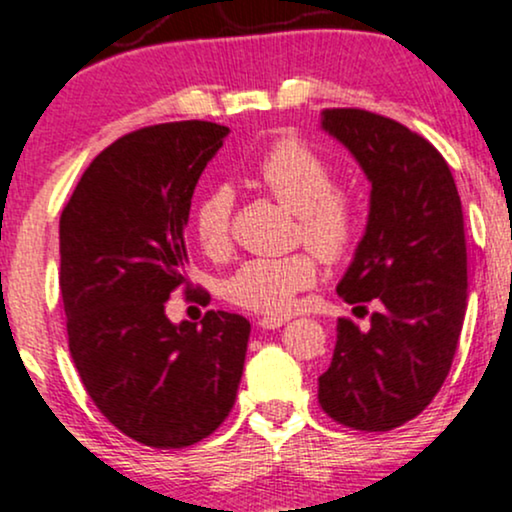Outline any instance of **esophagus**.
I'll return each instance as SVG.
<instances>
[{
	"instance_id": "esophagus-1",
	"label": "esophagus",
	"mask_w": 512,
	"mask_h": 512,
	"mask_svg": "<svg viewBox=\"0 0 512 512\" xmlns=\"http://www.w3.org/2000/svg\"><path fill=\"white\" fill-rule=\"evenodd\" d=\"M288 319H291V317H276V315H267V317H262L260 322H257V326H260V329H279V326L286 324Z\"/></svg>"
}]
</instances>
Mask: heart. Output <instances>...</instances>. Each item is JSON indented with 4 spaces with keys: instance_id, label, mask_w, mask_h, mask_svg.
Listing matches in <instances>:
<instances>
[{
    "instance_id": "obj_1",
    "label": "heart",
    "mask_w": 512,
    "mask_h": 512,
    "mask_svg": "<svg viewBox=\"0 0 512 512\" xmlns=\"http://www.w3.org/2000/svg\"><path fill=\"white\" fill-rule=\"evenodd\" d=\"M257 183L298 214L300 238L326 262L346 260L360 238V207L336 188L331 166L295 138H281L264 152L255 169ZM233 190L217 186L197 200L190 229L202 250L221 255L231 243ZM317 260L307 252L288 257H255L224 281V298L257 315H283L295 295L317 283Z\"/></svg>"
}]
</instances>
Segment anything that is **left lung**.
<instances>
[{
    "mask_svg": "<svg viewBox=\"0 0 512 512\" xmlns=\"http://www.w3.org/2000/svg\"><path fill=\"white\" fill-rule=\"evenodd\" d=\"M322 128L372 183L365 236L336 291L377 312L369 331L338 319L319 405L343 427L389 432L432 403L458 348L467 310L463 205L441 152L403 123L324 109Z\"/></svg>",
    "mask_w": 512,
    "mask_h": 512,
    "instance_id": "8db88e82",
    "label": "left lung"
}]
</instances>
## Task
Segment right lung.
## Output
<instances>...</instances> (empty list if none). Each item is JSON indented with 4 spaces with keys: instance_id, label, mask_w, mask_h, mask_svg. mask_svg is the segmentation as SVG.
Segmentation results:
<instances>
[{
    "instance_id": "add662e5",
    "label": "right lung",
    "mask_w": 512,
    "mask_h": 512,
    "mask_svg": "<svg viewBox=\"0 0 512 512\" xmlns=\"http://www.w3.org/2000/svg\"><path fill=\"white\" fill-rule=\"evenodd\" d=\"M229 128L174 121L133 131L92 159L59 219V286L85 391L119 432L152 448L207 439L236 403L250 322L209 310L171 324L186 283L197 178Z\"/></svg>"
}]
</instances>
